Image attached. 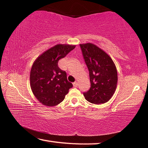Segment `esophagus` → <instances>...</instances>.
I'll list each match as a JSON object with an SVG mask.
<instances>
[{"label":"esophagus","mask_w":148,"mask_h":148,"mask_svg":"<svg viewBox=\"0 0 148 148\" xmlns=\"http://www.w3.org/2000/svg\"><path fill=\"white\" fill-rule=\"evenodd\" d=\"M73 86L76 87H77V86H78V84H77V82H74V83L73 84Z\"/></svg>","instance_id":"34e87169"}]
</instances>
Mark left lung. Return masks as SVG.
Masks as SVG:
<instances>
[{
  "label": "left lung",
  "instance_id": "obj_1",
  "mask_svg": "<svg viewBox=\"0 0 148 148\" xmlns=\"http://www.w3.org/2000/svg\"><path fill=\"white\" fill-rule=\"evenodd\" d=\"M89 72L91 87L84 93L92 104L106 103L113 96L117 84V72L111 57L103 49L91 43L80 44Z\"/></svg>",
  "mask_w": 148,
  "mask_h": 148
}]
</instances>
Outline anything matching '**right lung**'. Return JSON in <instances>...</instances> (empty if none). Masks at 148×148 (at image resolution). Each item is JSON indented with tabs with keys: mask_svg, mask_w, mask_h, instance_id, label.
I'll list each match as a JSON object with an SVG mask.
<instances>
[{
	"mask_svg": "<svg viewBox=\"0 0 148 148\" xmlns=\"http://www.w3.org/2000/svg\"><path fill=\"white\" fill-rule=\"evenodd\" d=\"M75 47L76 45L57 44L42 53L32 64L30 86L32 93L43 105H58L73 86L67 80L66 72L59 68L58 61Z\"/></svg>",
	"mask_w": 148,
	"mask_h": 148,
	"instance_id": "add662e5",
	"label": "right lung"
}]
</instances>
